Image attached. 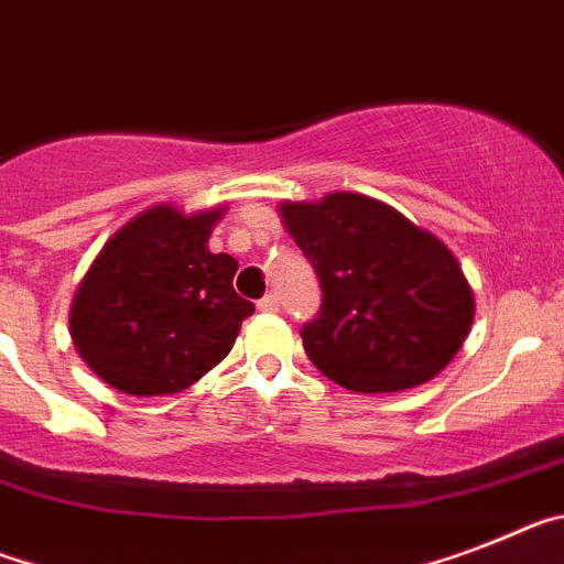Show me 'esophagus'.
Here are the masks:
<instances>
[{
	"label": "esophagus",
	"mask_w": 564,
	"mask_h": 564,
	"mask_svg": "<svg viewBox=\"0 0 564 564\" xmlns=\"http://www.w3.org/2000/svg\"><path fill=\"white\" fill-rule=\"evenodd\" d=\"M258 310H261V312H278V297L275 295H263L261 301H258Z\"/></svg>",
	"instance_id": "34e87169"
}]
</instances>
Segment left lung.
<instances>
[{"label": "left lung", "mask_w": 564, "mask_h": 564, "mask_svg": "<svg viewBox=\"0 0 564 564\" xmlns=\"http://www.w3.org/2000/svg\"><path fill=\"white\" fill-rule=\"evenodd\" d=\"M321 283L303 349L337 386L386 394L443 371L471 329L474 297L454 254L398 209L357 193L283 204Z\"/></svg>", "instance_id": "obj_1"}]
</instances>
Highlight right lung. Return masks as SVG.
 Returning a JSON list of instances; mask_svg holds the SVG:
<instances>
[{
	"label": "right lung",
	"instance_id": "obj_1",
	"mask_svg": "<svg viewBox=\"0 0 564 564\" xmlns=\"http://www.w3.org/2000/svg\"><path fill=\"white\" fill-rule=\"evenodd\" d=\"M221 209L153 207L116 232L76 292L78 355L112 389L173 394L218 366L254 312L232 289L238 261L207 249Z\"/></svg>",
	"mask_w": 564,
	"mask_h": 564
}]
</instances>
